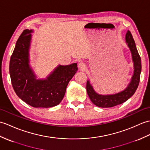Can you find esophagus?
<instances>
[{
  "instance_id": "obj_1",
  "label": "esophagus",
  "mask_w": 150,
  "mask_h": 150,
  "mask_svg": "<svg viewBox=\"0 0 150 150\" xmlns=\"http://www.w3.org/2000/svg\"><path fill=\"white\" fill-rule=\"evenodd\" d=\"M79 68L80 69H82V70H84V69H86V65L85 64V63H83V62H79Z\"/></svg>"
}]
</instances>
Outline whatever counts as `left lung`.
I'll return each mask as SVG.
<instances>
[{
  "instance_id": "left-lung-1",
  "label": "left lung",
  "mask_w": 150,
  "mask_h": 150,
  "mask_svg": "<svg viewBox=\"0 0 150 150\" xmlns=\"http://www.w3.org/2000/svg\"><path fill=\"white\" fill-rule=\"evenodd\" d=\"M125 42L130 50L134 63V74L126 88L112 95H100L95 91L90 81H87L86 90L89 98L95 105L99 107H112L123 103L133 96L137 89L141 72V61L134 40L129 30L125 35Z\"/></svg>"
}]
</instances>
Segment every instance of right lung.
<instances>
[{
    "mask_svg": "<svg viewBox=\"0 0 150 150\" xmlns=\"http://www.w3.org/2000/svg\"><path fill=\"white\" fill-rule=\"evenodd\" d=\"M33 32L32 29L23 31L10 59L9 74L13 88L21 100L33 107L56 106L63 98L69 81L78 70L77 64H59L47 78L36 79L30 65Z\"/></svg>",
    "mask_w": 150,
    "mask_h": 150,
    "instance_id": "right-lung-1",
    "label": "right lung"
}]
</instances>
